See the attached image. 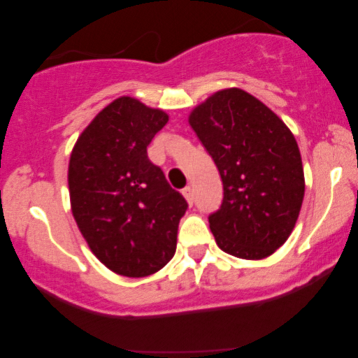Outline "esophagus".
Listing matches in <instances>:
<instances>
[{"label": "esophagus", "mask_w": 358, "mask_h": 358, "mask_svg": "<svg viewBox=\"0 0 358 358\" xmlns=\"http://www.w3.org/2000/svg\"><path fill=\"white\" fill-rule=\"evenodd\" d=\"M182 193H183L185 199H187V202L192 205L193 203V188L190 187V185H188V187H185L183 190H182Z\"/></svg>", "instance_id": "esophagus-1"}]
</instances>
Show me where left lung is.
Returning a JSON list of instances; mask_svg holds the SVG:
<instances>
[{
    "label": "left lung",
    "instance_id": "obj_1",
    "mask_svg": "<svg viewBox=\"0 0 358 358\" xmlns=\"http://www.w3.org/2000/svg\"><path fill=\"white\" fill-rule=\"evenodd\" d=\"M188 121L224 185L220 208L208 215L217 245L241 259L271 256L293 232L305 196L296 139L241 89L215 92Z\"/></svg>",
    "mask_w": 358,
    "mask_h": 358
}]
</instances>
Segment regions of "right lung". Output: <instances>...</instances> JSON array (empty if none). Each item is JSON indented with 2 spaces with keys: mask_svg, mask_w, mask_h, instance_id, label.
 <instances>
[{
  "mask_svg": "<svg viewBox=\"0 0 358 358\" xmlns=\"http://www.w3.org/2000/svg\"><path fill=\"white\" fill-rule=\"evenodd\" d=\"M166 122L163 110L119 97L85 127L71 155L73 219L96 257L121 276H150L175 254L188 203L146 150Z\"/></svg>",
  "mask_w": 358,
  "mask_h": 358,
  "instance_id": "1",
  "label": "right lung"
}]
</instances>
